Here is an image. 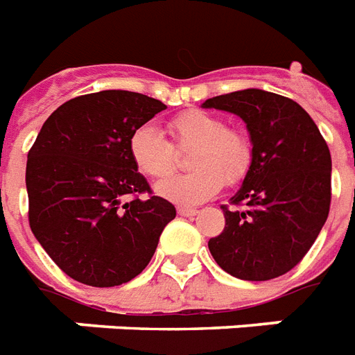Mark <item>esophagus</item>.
<instances>
[{"label":"esophagus","instance_id":"34e87169","mask_svg":"<svg viewBox=\"0 0 355 355\" xmlns=\"http://www.w3.org/2000/svg\"><path fill=\"white\" fill-rule=\"evenodd\" d=\"M178 213H180L181 217H194V215H198V209H194V207L180 206L178 207Z\"/></svg>","mask_w":355,"mask_h":355}]
</instances>
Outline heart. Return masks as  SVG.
I'll list each match as a JSON object with an SVG mask.
<instances>
[{
  "label": "heart",
  "instance_id": "heart-1",
  "mask_svg": "<svg viewBox=\"0 0 355 355\" xmlns=\"http://www.w3.org/2000/svg\"><path fill=\"white\" fill-rule=\"evenodd\" d=\"M174 146L191 148L189 166L193 172L170 175L155 183V194L180 206L207 202L226 183H238L249 172L252 148L249 138L228 129L223 117L206 110H189L175 116L170 125ZM153 125H140L130 132L129 155L140 174L162 178L175 166V149Z\"/></svg>",
  "mask_w": 355,
  "mask_h": 355
}]
</instances>
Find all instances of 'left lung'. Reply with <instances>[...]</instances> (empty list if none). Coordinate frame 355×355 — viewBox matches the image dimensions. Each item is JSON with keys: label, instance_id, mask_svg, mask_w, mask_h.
I'll list each match as a JSON object with an SVG mask.
<instances>
[{"label": "left lung", "instance_id": "8db88e82", "mask_svg": "<svg viewBox=\"0 0 355 355\" xmlns=\"http://www.w3.org/2000/svg\"><path fill=\"white\" fill-rule=\"evenodd\" d=\"M202 108L236 114L249 130L252 159L226 226L209 239L215 262L243 281L284 275L307 254L331 202V155L313 117L295 101L263 89L207 98Z\"/></svg>", "mask_w": 355, "mask_h": 355}]
</instances>
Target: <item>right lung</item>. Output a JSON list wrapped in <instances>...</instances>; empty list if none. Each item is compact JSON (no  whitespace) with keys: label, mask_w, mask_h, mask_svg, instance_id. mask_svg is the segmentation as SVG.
I'll return each mask as SVG.
<instances>
[{"label":"right lung","mask_w":355,"mask_h":355,"mask_svg":"<svg viewBox=\"0 0 355 355\" xmlns=\"http://www.w3.org/2000/svg\"><path fill=\"white\" fill-rule=\"evenodd\" d=\"M164 108L123 89L74 97L52 112L29 149V226L74 281L108 288L140 275L175 217L161 196L123 202L149 193L130 161V132Z\"/></svg>","instance_id":"right-lung-1"}]
</instances>
